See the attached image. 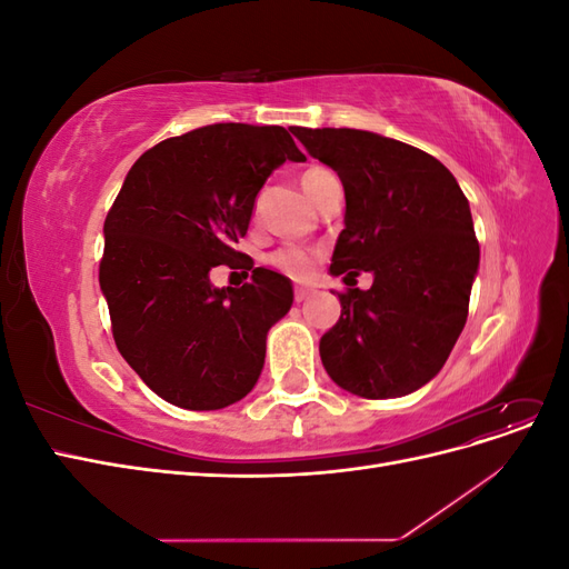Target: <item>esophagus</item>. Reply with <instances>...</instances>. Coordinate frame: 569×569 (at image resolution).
<instances>
[{
	"label": "esophagus",
	"instance_id": "34e87169",
	"mask_svg": "<svg viewBox=\"0 0 569 569\" xmlns=\"http://www.w3.org/2000/svg\"><path fill=\"white\" fill-rule=\"evenodd\" d=\"M311 291H313L311 287L297 284V287H295V299H297V301H303V299H308V295H311Z\"/></svg>",
	"mask_w": 569,
	"mask_h": 569
}]
</instances>
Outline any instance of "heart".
<instances>
[{"label": "heart", "instance_id": "b5f03b06", "mask_svg": "<svg viewBox=\"0 0 569 569\" xmlns=\"http://www.w3.org/2000/svg\"><path fill=\"white\" fill-rule=\"evenodd\" d=\"M325 173H327V168H322V166L308 168L303 173V189L311 187ZM266 263L282 274H289V278H308L316 266V253L306 251V249H297V247H284V249L268 253Z\"/></svg>", "mask_w": 569, "mask_h": 569}]
</instances>
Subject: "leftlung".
Instances as JSON below:
<instances>
[{
    "label": "left lung",
    "instance_id": "8db88e82",
    "mask_svg": "<svg viewBox=\"0 0 569 569\" xmlns=\"http://www.w3.org/2000/svg\"><path fill=\"white\" fill-rule=\"evenodd\" d=\"M289 130L337 170L347 194L330 272L375 274L366 291H339L322 366L363 399L416 391L443 368L468 320L479 266L470 203L451 170L418 147L353 128Z\"/></svg>",
    "mask_w": 569,
    "mask_h": 569
}]
</instances>
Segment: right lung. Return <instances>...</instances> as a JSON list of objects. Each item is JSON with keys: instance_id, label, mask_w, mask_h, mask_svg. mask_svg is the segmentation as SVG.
I'll use <instances>...</instances> for the list:
<instances>
[{"instance_id": "add662e5", "label": "right lung", "mask_w": 569, "mask_h": 569, "mask_svg": "<svg viewBox=\"0 0 569 569\" xmlns=\"http://www.w3.org/2000/svg\"><path fill=\"white\" fill-rule=\"evenodd\" d=\"M303 159L280 126L216 123L168 137L130 168L104 220L99 284L120 356L163 401L218 410L253 389L268 330L295 295L234 244L272 170ZM216 264L251 269L252 282L216 290Z\"/></svg>"}]
</instances>
